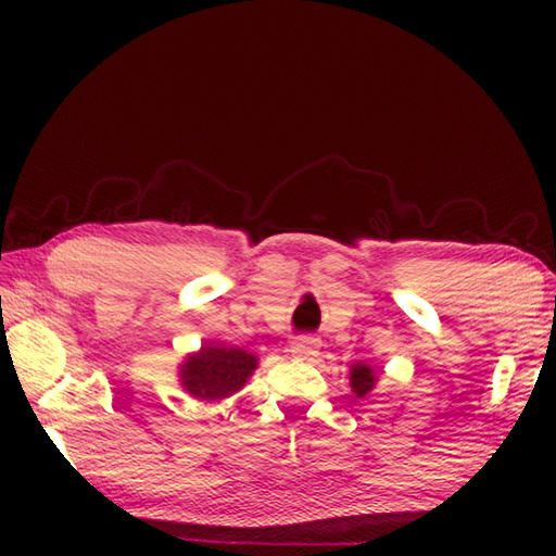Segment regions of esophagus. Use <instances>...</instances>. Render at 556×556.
<instances>
[{
    "mask_svg": "<svg viewBox=\"0 0 556 556\" xmlns=\"http://www.w3.org/2000/svg\"><path fill=\"white\" fill-rule=\"evenodd\" d=\"M291 358H299V361H313L317 353H320V339L315 337H301L299 341H293L291 349Z\"/></svg>",
    "mask_w": 556,
    "mask_h": 556,
    "instance_id": "34e87169",
    "label": "esophagus"
}]
</instances>
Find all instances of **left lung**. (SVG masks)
<instances>
[{
    "instance_id": "left-lung-1",
    "label": "left lung",
    "mask_w": 556,
    "mask_h": 556,
    "mask_svg": "<svg viewBox=\"0 0 556 556\" xmlns=\"http://www.w3.org/2000/svg\"><path fill=\"white\" fill-rule=\"evenodd\" d=\"M349 382H351V392L358 399H365L375 392L377 382H380V372H377L372 365H368L365 361H358L351 365Z\"/></svg>"
}]
</instances>
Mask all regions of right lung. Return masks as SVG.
Listing matches in <instances>:
<instances>
[{
  "instance_id": "right-lung-1",
  "label": "right lung",
  "mask_w": 556,
  "mask_h": 556,
  "mask_svg": "<svg viewBox=\"0 0 556 556\" xmlns=\"http://www.w3.org/2000/svg\"><path fill=\"white\" fill-rule=\"evenodd\" d=\"M257 368V356L239 346L205 341L179 363V382L186 394L200 401H222L241 392Z\"/></svg>"
}]
</instances>
